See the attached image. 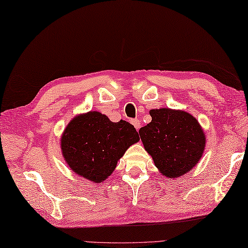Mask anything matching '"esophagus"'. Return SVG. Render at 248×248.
<instances>
[{"instance_id":"34e87169","label":"esophagus","mask_w":248,"mask_h":248,"mask_svg":"<svg viewBox=\"0 0 248 248\" xmlns=\"http://www.w3.org/2000/svg\"><path fill=\"white\" fill-rule=\"evenodd\" d=\"M130 122H132V124L135 126V128H136L137 130L140 128V126H141V123H140V121L137 120V119L130 121Z\"/></svg>"}]
</instances>
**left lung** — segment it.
I'll list each match as a JSON object with an SVG mask.
<instances>
[{
	"instance_id": "8db88e82",
	"label": "left lung",
	"mask_w": 248,
	"mask_h": 248,
	"mask_svg": "<svg viewBox=\"0 0 248 248\" xmlns=\"http://www.w3.org/2000/svg\"><path fill=\"white\" fill-rule=\"evenodd\" d=\"M151 122L139 129L144 150L166 178L176 179L197 166L206 136L199 121L184 110L152 109Z\"/></svg>"
}]
</instances>
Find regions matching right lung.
<instances>
[{
	"label": "right lung",
	"mask_w": 248,
	"mask_h": 248,
	"mask_svg": "<svg viewBox=\"0 0 248 248\" xmlns=\"http://www.w3.org/2000/svg\"><path fill=\"white\" fill-rule=\"evenodd\" d=\"M138 133L126 121L111 122L98 111L78 114L70 121L60 138L64 162L74 174L101 184L113 172L118 162Z\"/></svg>",
	"instance_id": "add662e5"
}]
</instances>
